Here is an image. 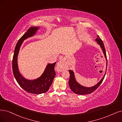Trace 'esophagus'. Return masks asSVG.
Segmentation results:
<instances>
[{"mask_svg":"<svg viewBox=\"0 0 122 122\" xmlns=\"http://www.w3.org/2000/svg\"><path fill=\"white\" fill-rule=\"evenodd\" d=\"M67 68V65L66 63L65 59L64 58L62 59L58 62L57 65V70L58 72L62 71Z\"/></svg>","mask_w":122,"mask_h":122,"instance_id":"esophagus-1","label":"esophagus"}]
</instances>
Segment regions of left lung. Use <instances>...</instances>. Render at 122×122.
<instances>
[{"instance_id": "obj_1", "label": "left lung", "mask_w": 122, "mask_h": 122, "mask_svg": "<svg viewBox=\"0 0 122 122\" xmlns=\"http://www.w3.org/2000/svg\"><path fill=\"white\" fill-rule=\"evenodd\" d=\"M97 38L96 39V41H97V43L100 45L103 53H104L105 56L106 58V60H107V57L106 55V50L105 48L104 44H103V43L102 42V40L101 39L100 37V36L98 35H97ZM69 73H70V78L69 80V86L70 87V89H71V91H72L74 93L77 94H81V95H83V94H90L93 92L94 91H95L96 90L98 87V86H100L102 82V81L105 78V76L106 74H105L104 76H103V78L102 79V80L99 82L97 85H96L95 86H94L92 87H84L81 86V85L79 84L75 79L74 77V75L73 71L69 70Z\"/></svg>"}]
</instances>
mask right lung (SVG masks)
<instances>
[{
	"mask_svg": "<svg viewBox=\"0 0 122 122\" xmlns=\"http://www.w3.org/2000/svg\"><path fill=\"white\" fill-rule=\"evenodd\" d=\"M37 29H38V28L36 26L30 27L19 40L15 47L12 62L13 75L17 83L25 91L33 94H41L46 92L51 85L56 75L55 71L56 63L49 64L43 75L40 78L34 80H28L25 79L19 72L17 67V58L20 46L24 40L33 36Z\"/></svg>",
	"mask_w": 122,
	"mask_h": 122,
	"instance_id": "add662e5",
	"label": "right lung"
}]
</instances>
